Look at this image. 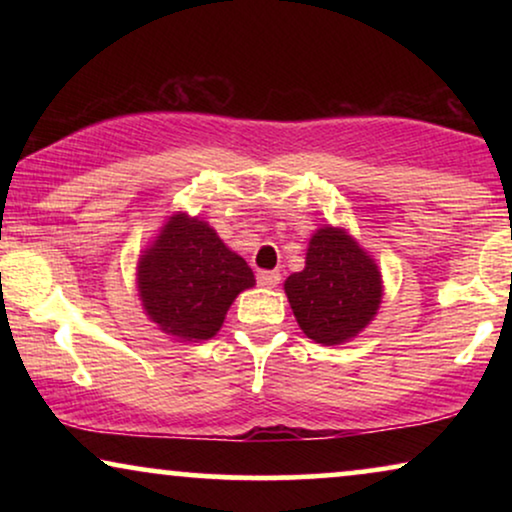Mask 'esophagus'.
Returning <instances> with one entry per match:
<instances>
[{
    "label": "esophagus",
    "instance_id": "esophagus-1",
    "mask_svg": "<svg viewBox=\"0 0 512 512\" xmlns=\"http://www.w3.org/2000/svg\"><path fill=\"white\" fill-rule=\"evenodd\" d=\"M256 279L263 289H275V286L279 284V279H282V275H279L277 270H261L256 275Z\"/></svg>",
    "mask_w": 512,
    "mask_h": 512
}]
</instances>
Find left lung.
<instances>
[{"label": "left lung", "mask_w": 512, "mask_h": 512, "mask_svg": "<svg viewBox=\"0 0 512 512\" xmlns=\"http://www.w3.org/2000/svg\"><path fill=\"white\" fill-rule=\"evenodd\" d=\"M284 291L307 338L340 345L373 321L382 303V275L345 228L324 226L307 244L305 268L286 277Z\"/></svg>", "instance_id": "8db88e82"}]
</instances>
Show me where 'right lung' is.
Instances as JSON below:
<instances>
[{
	"mask_svg": "<svg viewBox=\"0 0 512 512\" xmlns=\"http://www.w3.org/2000/svg\"><path fill=\"white\" fill-rule=\"evenodd\" d=\"M254 272L209 223L172 214L137 263V291L153 324L179 340H209Z\"/></svg>",
	"mask_w": 512,
	"mask_h": 512,
	"instance_id": "1",
	"label": "right lung"
}]
</instances>
